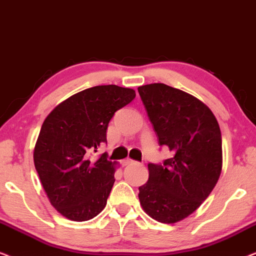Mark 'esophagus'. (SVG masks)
Returning <instances> with one entry per match:
<instances>
[{"label": "esophagus", "instance_id": "1", "mask_svg": "<svg viewBox=\"0 0 256 256\" xmlns=\"http://www.w3.org/2000/svg\"><path fill=\"white\" fill-rule=\"evenodd\" d=\"M135 160H130V158H127V160H122V166H128V164H132V163H134Z\"/></svg>", "mask_w": 256, "mask_h": 256}]
</instances>
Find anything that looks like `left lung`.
<instances>
[{"label": "left lung", "mask_w": 256, "mask_h": 256, "mask_svg": "<svg viewBox=\"0 0 256 256\" xmlns=\"http://www.w3.org/2000/svg\"><path fill=\"white\" fill-rule=\"evenodd\" d=\"M160 146L172 157L148 164L138 188L142 208L163 224L180 222L208 197L222 168V132L214 114L197 98L166 84L138 87Z\"/></svg>", "instance_id": "1"}]
</instances>
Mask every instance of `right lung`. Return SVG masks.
Wrapping results in <instances>:
<instances>
[{"label": "right lung", "mask_w": 256, "mask_h": 256, "mask_svg": "<svg viewBox=\"0 0 256 256\" xmlns=\"http://www.w3.org/2000/svg\"><path fill=\"white\" fill-rule=\"evenodd\" d=\"M116 85L94 86L56 106L42 124L34 162L51 205L73 222L96 216L107 204L116 163L92 157L114 113L135 98Z\"/></svg>", "instance_id": "1"}]
</instances>
